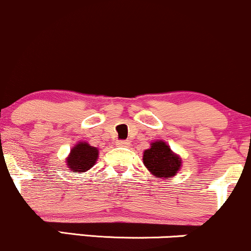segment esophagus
<instances>
[{
	"instance_id": "esophagus-1",
	"label": "esophagus",
	"mask_w": 251,
	"mask_h": 251,
	"mask_svg": "<svg viewBox=\"0 0 251 251\" xmlns=\"http://www.w3.org/2000/svg\"><path fill=\"white\" fill-rule=\"evenodd\" d=\"M115 145L117 146V147H128L129 145H130V142L126 140H122V141H116V143Z\"/></svg>"
}]
</instances>
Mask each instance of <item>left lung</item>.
<instances>
[{"label": "left lung", "mask_w": 251, "mask_h": 251, "mask_svg": "<svg viewBox=\"0 0 251 251\" xmlns=\"http://www.w3.org/2000/svg\"><path fill=\"white\" fill-rule=\"evenodd\" d=\"M182 160L162 140L154 141L143 151V165L155 178H173L181 168Z\"/></svg>", "instance_id": "obj_1"}]
</instances>
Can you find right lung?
Returning a JSON list of instances; mask_svg holds the SVG:
<instances>
[{
	"mask_svg": "<svg viewBox=\"0 0 251 251\" xmlns=\"http://www.w3.org/2000/svg\"><path fill=\"white\" fill-rule=\"evenodd\" d=\"M100 155V149L92 147L88 142H78L71 148L69 156L66 157L67 168L70 172H84L94 167Z\"/></svg>",
	"mask_w": 251,
	"mask_h": 251,
	"instance_id": "right-lung-1",
	"label": "right lung"
}]
</instances>
